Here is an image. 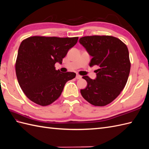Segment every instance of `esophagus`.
I'll list each match as a JSON object with an SVG mask.
<instances>
[{
  "mask_svg": "<svg viewBox=\"0 0 149 149\" xmlns=\"http://www.w3.org/2000/svg\"><path fill=\"white\" fill-rule=\"evenodd\" d=\"M81 78H82V76L81 75H79V74H77V75H76V79H81Z\"/></svg>",
  "mask_w": 149,
  "mask_h": 149,
  "instance_id": "esophagus-1",
  "label": "esophagus"
}]
</instances>
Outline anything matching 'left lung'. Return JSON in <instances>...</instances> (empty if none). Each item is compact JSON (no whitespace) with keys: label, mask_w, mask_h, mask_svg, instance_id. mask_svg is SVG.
<instances>
[{"label":"left lung","mask_w":149,"mask_h":149,"mask_svg":"<svg viewBox=\"0 0 149 149\" xmlns=\"http://www.w3.org/2000/svg\"><path fill=\"white\" fill-rule=\"evenodd\" d=\"M92 59L89 66L97 65L96 78H82L87 87L81 93L91 105L103 107L113 101L125 87L131 63L126 45L120 39L109 36H85L79 39Z\"/></svg>","instance_id":"left-lung-1"}]
</instances>
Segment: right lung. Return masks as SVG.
I'll return each mask as SVG.
<instances>
[{
    "mask_svg": "<svg viewBox=\"0 0 149 149\" xmlns=\"http://www.w3.org/2000/svg\"><path fill=\"white\" fill-rule=\"evenodd\" d=\"M77 37L33 36L21 43L15 69L17 79L26 97L37 105L47 106L60 97L65 84L75 77L74 72L56 70Z\"/></svg>",
    "mask_w": 149,
    "mask_h": 149,
    "instance_id": "obj_1",
    "label": "right lung"
}]
</instances>
